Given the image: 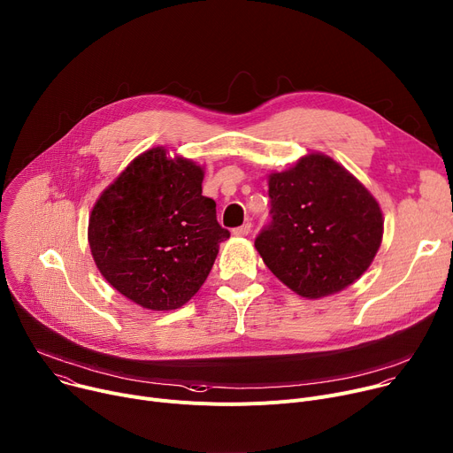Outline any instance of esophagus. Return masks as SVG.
<instances>
[{
  "label": "esophagus",
  "instance_id": "1",
  "mask_svg": "<svg viewBox=\"0 0 453 453\" xmlns=\"http://www.w3.org/2000/svg\"><path fill=\"white\" fill-rule=\"evenodd\" d=\"M250 230H252V225L247 221V223H242L241 226H235V228L232 230V234H234V235H249Z\"/></svg>",
  "mask_w": 453,
  "mask_h": 453
}]
</instances>
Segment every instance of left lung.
Listing matches in <instances>:
<instances>
[{
    "label": "left lung",
    "mask_w": 453,
    "mask_h": 453,
    "mask_svg": "<svg viewBox=\"0 0 453 453\" xmlns=\"http://www.w3.org/2000/svg\"><path fill=\"white\" fill-rule=\"evenodd\" d=\"M270 223L256 249L270 272L303 297L352 285L370 266L382 214L370 192L334 159L310 154L268 180Z\"/></svg>",
    "instance_id": "left-lung-1"
}]
</instances>
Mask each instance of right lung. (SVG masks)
<instances>
[{"instance_id": "add662e5", "label": "right lung", "mask_w": 453, "mask_h": 453, "mask_svg": "<svg viewBox=\"0 0 453 453\" xmlns=\"http://www.w3.org/2000/svg\"><path fill=\"white\" fill-rule=\"evenodd\" d=\"M203 170L152 149L101 194L88 242L103 277L149 310L183 306L204 283L230 232L203 196Z\"/></svg>"}]
</instances>
